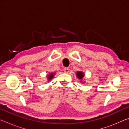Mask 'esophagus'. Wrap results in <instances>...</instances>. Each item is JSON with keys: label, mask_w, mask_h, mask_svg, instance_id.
I'll list each match as a JSON object with an SVG mask.
<instances>
[{"label": "esophagus", "mask_w": 129, "mask_h": 129, "mask_svg": "<svg viewBox=\"0 0 129 129\" xmlns=\"http://www.w3.org/2000/svg\"><path fill=\"white\" fill-rule=\"evenodd\" d=\"M64 73H68L69 72V68H65L64 69Z\"/></svg>", "instance_id": "obj_1"}]
</instances>
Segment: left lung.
<instances>
[{
	"label": "left lung",
	"instance_id": "obj_1",
	"mask_svg": "<svg viewBox=\"0 0 129 129\" xmlns=\"http://www.w3.org/2000/svg\"><path fill=\"white\" fill-rule=\"evenodd\" d=\"M76 76H77V78L79 79L80 80H81V83H85L84 81H82V80L83 78H84L85 75L83 72L82 71H78L76 72Z\"/></svg>",
	"mask_w": 129,
	"mask_h": 129
}]
</instances>
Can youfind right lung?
<instances>
[{
    "mask_svg": "<svg viewBox=\"0 0 129 129\" xmlns=\"http://www.w3.org/2000/svg\"><path fill=\"white\" fill-rule=\"evenodd\" d=\"M56 75V73L55 72H52V73H49L48 75L47 76V80L49 81H51L52 78H53L54 76Z\"/></svg>",
    "mask_w": 129,
    "mask_h": 129,
    "instance_id": "obj_1",
    "label": "right lung"
}]
</instances>
